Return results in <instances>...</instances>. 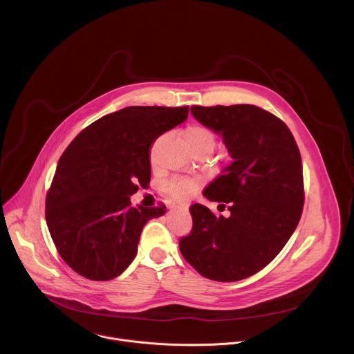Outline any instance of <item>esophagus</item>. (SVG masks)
Returning a JSON list of instances; mask_svg holds the SVG:
<instances>
[{"instance_id": "34e87169", "label": "esophagus", "mask_w": 354, "mask_h": 354, "mask_svg": "<svg viewBox=\"0 0 354 354\" xmlns=\"http://www.w3.org/2000/svg\"><path fill=\"white\" fill-rule=\"evenodd\" d=\"M172 209H174V210H179V212H187V206L179 205V203H174V205H172Z\"/></svg>"}]
</instances>
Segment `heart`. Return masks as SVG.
I'll list each match as a JSON object with an SVG mask.
<instances>
[{
    "label": "heart",
    "instance_id": "heart-1",
    "mask_svg": "<svg viewBox=\"0 0 354 354\" xmlns=\"http://www.w3.org/2000/svg\"><path fill=\"white\" fill-rule=\"evenodd\" d=\"M183 138L186 144L193 148V147H207V148H214L216 145V136L214 133L205 127V126H189L183 131ZM169 193H172L176 197L185 198L192 194V192L196 187V183L189 179H174L167 185Z\"/></svg>",
    "mask_w": 354,
    "mask_h": 354
}]
</instances>
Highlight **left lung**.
<instances>
[{"instance_id": "left-lung-1", "label": "left lung", "mask_w": 354, "mask_h": 354, "mask_svg": "<svg viewBox=\"0 0 354 354\" xmlns=\"http://www.w3.org/2000/svg\"><path fill=\"white\" fill-rule=\"evenodd\" d=\"M190 112L223 137L232 158L203 192L212 201L230 203L231 214L216 217L193 205V228L179 248L201 276L242 280L269 265L298 225L304 206L299 149L288 127L258 106H192Z\"/></svg>"}]
</instances>
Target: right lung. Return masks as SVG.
Instances as JSON below:
<instances>
[{"label":"right lung","instance_id":"add662e5","mask_svg":"<svg viewBox=\"0 0 354 354\" xmlns=\"http://www.w3.org/2000/svg\"><path fill=\"white\" fill-rule=\"evenodd\" d=\"M189 108L129 106L84 129L63 153L46 197V221L63 261L89 280H112L137 255L142 227L167 207H131L151 178V145Z\"/></svg>","mask_w":354,"mask_h":354}]
</instances>
